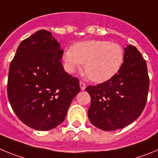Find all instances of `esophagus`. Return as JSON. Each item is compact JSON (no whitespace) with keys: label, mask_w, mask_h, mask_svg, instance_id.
<instances>
[{"label":"esophagus","mask_w":158,"mask_h":158,"mask_svg":"<svg viewBox=\"0 0 158 158\" xmlns=\"http://www.w3.org/2000/svg\"><path fill=\"white\" fill-rule=\"evenodd\" d=\"M79 86H80V88L82 90H84L85 88H86V84H85L82 81H80V82H79Z\"/></svg>","instance_id":"esophagus-1"}]
</instances>
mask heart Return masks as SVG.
<instances>
[{
	"label": "heart",
	"mask_w": 158,
	"mask_h": 158,
	"mask_svg": "<svg viewBox=\"0 0 158 158\" xmlns=\"http://www.w3.org/2000/svg\"><path fill=\"white\" fill-rule=\"evenodd\" d=\"M123 49L119 44L104 40H89L73 45L64 56L65 68L71 73L84 64L83 70L94 82L109 80L121 69Z\"/></svg>",
	"instance_id": "b5f03b06"
}]
</instances>
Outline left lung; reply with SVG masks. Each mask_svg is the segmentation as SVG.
I'll return each mask as SVG.
<instances>
[{"instance_id": "obj_1", "label": "left lung", "mask_w": 158, "mask_h": 158, "mask_svg": "<svg viewBox=\"0 0 158 158\" xmlns=\"http://www.w3.org/2000/svg\"><path fill=\"white\" fill-rule=\"evenodd\" d=\"M124 52L121 69L113 78L86 88L91 98L88 117L101 130L126 127L146 106L150 86L146 62L135 46L127 45Z\"/></svg>"}]
</instances>
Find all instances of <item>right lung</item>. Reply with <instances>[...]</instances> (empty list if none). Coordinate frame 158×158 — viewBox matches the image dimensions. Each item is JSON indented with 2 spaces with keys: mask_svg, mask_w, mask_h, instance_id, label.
Here are the masks:
<instances>
[{
  "mask_svg": "<svg viewBox=\"0 0 158 158\" xmlns=\"http://www.w3.org/2000/svg\"><path fill=\"white\" fill-rule=\"evenodd\" d=\"M64 51L50 32L41 30L24 39L9 67L8 98L19 120L47 131L64 120L79 80L62 65Z\"/></svg>",
  "mask_w": 158,
  "mask_h": 158,
  "instance_id": "add662e5",
  "label": "right lung"
}]
</instances>
